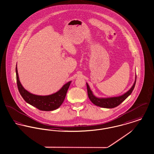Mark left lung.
<instances>
[{"mask_svg": "<svg viewBox=\"0 0 154 154\" xmlns=\"http://www.w3.org/2000/svg\"><path fill=\"white\" fill-rule=\"evenodd\" d=\"M136 79H137V76L135 74V81L134 82L133 85L127 92L124 93L123 94L119 96L110 97H97L95 96L93 94L92 91H91L88 83H86L88 97L90 100L96 106H99L103 108H107V109L114 108L118 106L119 104H120L124 100H125L131 94L135 85Z\"/></svg>", "mask_w": 154, "mask_h": 154, "instance_id": "left-lung-1", "label": "left lung"}]
</instances>
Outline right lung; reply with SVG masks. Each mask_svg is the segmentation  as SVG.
Returning a JSON list of instances; mask_svg holds the SVG:
<instances>
[{
	"instance_id": "obj_1",
	"label": "right lung",
	"mask_w": 154,
	"mask_h": 154,
	"mask_svg": "<svg viewBox=\"0 0 154 154\" xmlns=\"http://www.w3.org/2000/svg\"><path fill=\"white\" fill-rule=\"evenodd\" d=\"M16 80L19 91L24 100L31 106L42 111H53L59 108L65 98L71 81L67 82L57 92L47 96L32 94L26 90L21 84L18 75L17 65L16 67Z\"/></svg>"
}]
</instances>
